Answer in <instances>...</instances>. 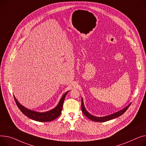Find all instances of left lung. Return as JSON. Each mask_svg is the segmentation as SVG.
<instances>
[{
    "mask_svg": "<svg viewBox=\"0 0 146 146\" xmlns=\"http://www.w3.org/2000/svg\"><path fill=\"white\" fill-rule=\"evenodd\" d=\"M131 103L130 104H129L126 108H125L124 109L115 113H114V114H110V115H107V116H105V117H96V116H94V115H92V114H90L89 113H88L87 111V110H86L84 106V104H83V99H82V110L83 113V114L86 116V117L89 119L90 120H92V121H98V122H104V121H109V120H110L111 119H115L117 118L118 117H119V116L123 114H124L126 110H127L128 109V108H129V106H130Z\"/></svg>",
    "mask_w": 146,
    "mask_h": 146,
    "instance_id": "8db88e82",
    "label": "left lung"
}]
</instances>
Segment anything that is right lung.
<instances>
[{
    "label": "right lung",
    "instance_id": "1",
    "mask_svg": "<svg viewBox=\"0 0 146 146\" xmlns=\"http://www.w3.org/2000/svg\"><path fill=\"white\" fill-rule=\"evenodd\" d=\"M67 93L68 92H67L63 94L59 104H57V106L54 109L44 113H39V112H36V111H32L31 110H29L24 108L23 106H22L20 103H19L15 97H14V99H15L16 104L18 107V108L20 109V110L25 115H26L27 117H29L33 120H36L37 121L47 122V121H50L56 119L60 115L62 110L64 98Z\"/></svg>",
    "mask_w": 146,
    "mask_h": 146
}]
</instances>
